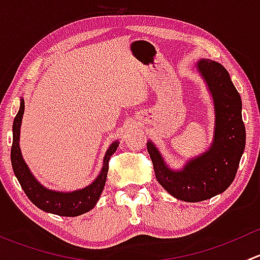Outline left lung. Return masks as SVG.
I'll use <instances>...</instances> for the list:
<instances>
[{"label":"left lung","mask_w":260,"mask_h":260,"mask_svg":"<svg viewBox=\"0 0 260 260\" xmlns=\"http://www.w3.org/2000/svg\"><path fill=\"white\" fill-rule=\"evenodd\" d=\"M198 69L214 98L216 117L210 149L188 161L181 171H172L165 165L156 147L147 143L157 181L167 192L187 203L208 200L224 192L235 179L245 147L242 99L228 70L209 59L200 60Z\"/></svg>","instance_id":"obj_1"}]
</instances>
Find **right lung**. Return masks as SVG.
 I'll return each mask as SVG.
<instances>
[{
    "label": "right lung",
    "mask_w": 260,
    "mask_h": 260,
    "mask_svg": "<svg viewBox=\"0 0 260 260\" xmlns=\"http://www.w3.org/2000/svg\"><path fill=\"white\" fill-rule=\"evenodd\" d=\"M23 111H25V102H23V99H21L20 109H18L16 117L14 119V125H12L14 138H12L11 147V164L18 182H20L21 187L25 191L27 198L30 199L31 203L35 204L41 210L60 215V216H78V215L91 210L95 206L96 201L99 200V196H101L104 185H106L107 174H108L109 169L108 162L112 154L117 151L118 142L112 143L108 148L106 156H104L103 169L93 183L86 186L83 190L67 193L48 190L35 180L28 167L26 166L22 156H21L18 140H20V127Z\"/></svg>",
    "instance_id": "add662e5"
}]
</instances>
